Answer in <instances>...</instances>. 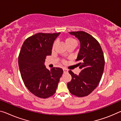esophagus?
I'll list each match as a JSON object with an SVG mask.
<instances>
[{
	"instance_id": "esophagus-1",
	"label": "esophagus",
	"mask_w": 121,
	"mask_h": 121,
	"mask_svg": "<svg viewBox=\"0 0 121 121\" xmlns=\"http://www.w3.org/2000/svg\"><path fill=\"white\" fill-rule=\"evenodd\" d=\"M63 70H64V73H67L68 72V70L67 69H66V68H64V69H63Z\"/></svg>"
}]
</instances>
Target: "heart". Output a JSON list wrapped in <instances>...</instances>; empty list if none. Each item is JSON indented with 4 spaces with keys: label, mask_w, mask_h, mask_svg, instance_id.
Listing matches in <instances>:
<instances>
[{
    "label": "heart",
    "mask_w": 121,
    "mask_h": 121,
    "mask_svg": "<svg viewBox=\"0 0 121 121\" xmlns=\"http://www.w3.org/2000/svg\"><path fill=\"white\" fill-rule=\"evenodd\" d=\"M65 43H66V44L67 45V46L69 45L70 43H76V41L73 38H68L66 39L65 40ZM54 45H55V43L53 45V48L54 47Z\"/></svg>",
    "instance_id": "obj_1"
}]
</instances>
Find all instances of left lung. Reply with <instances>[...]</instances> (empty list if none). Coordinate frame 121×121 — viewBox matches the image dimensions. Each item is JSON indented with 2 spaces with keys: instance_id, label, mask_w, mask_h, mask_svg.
I'll return each instance as SVG.
<instances>
[{
  "instance_id": "obj_1",
  "label": "left lung",
  "mask_w": 121,
  "mask_h": 121,
  "mask_svg": "<svg viewBox=\"0 0 121 121\" xmlns=\"http://www.w3.org/2000/svg\"><path fill=\"white\" fill-rule=\"evenodd\" d=\"M80 41V48L76 61L81 71L78 75L69 71L72 80L67 83L72 94L84 97L90 94L102 78L104 67V57L99 42L93 36L83 31L69 32Z\"/></svg>"
}]
</instances>
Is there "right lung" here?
I'll return each mask as SVG.
<instances>
[{
	"mask_svg": "<svg viewBox=\"0 0 121 121\" xmlns=\"http://www.w3.org/2000/svg\"><path fill=\"white\" fill-rule=\"evenodd\" d=\"M60 34H35L25 40L18 57V64L22 79L27 88L40 98L46 99L54 94L62 69L46 68L47 55H51L53 44Z\"/></svg>",
	"mask_w": 121,
	"mask_h": 121,
	"instance_id": "right-lung-1",
	"label": "right lung"
}]
</instances>
